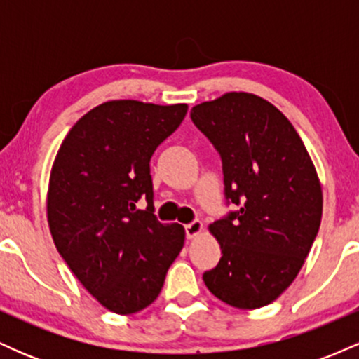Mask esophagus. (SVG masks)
<instances>
[{
	"label": "esophagus",
	"instance_id": "esophagus-1",
	"mask_svg": "<svg viewBox=\"0 0 359 359\" xmlns=\"http://www.w3.org/2000/svg\"><path fill=\"white\" fill-rule=\"evenodd\" d=\"M203 229L204 226L201 221H192L189 222V224H185V234H187L189 240H194V238L199 236V234L203 233Z\"/></svg>",
	"mask_w": 359,
	"mask_h": 359
}]
</instances>
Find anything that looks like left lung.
Returning <instances> with one entry per match:
<instances>
[{
    "mask_svg": "<svg viewBox=\"0 0 359 359\" xmlns=\"http://www.w3.org/2000/svg\"><path fill=\"white\" fill-rule=\"evenodd\" d=\"M222 158L226 197L240 205L209 224L221 246L209 292L236 309L269 306L290 287L323 217V187L282 111L251 93H226L191 111Z\"/></svg>",
    "mask_w": 359,
    "mask_h": 359,
    "instance_id": "1",
    "label": "left lung"
}]
</instances>
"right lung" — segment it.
I'll return each instance as SVG.
<instances>
[{"label":"right lung","instance_id":"obj_1","mask_svg":"<svg viewBox=\"0 0 359 359\" xmlns=\"http://www.w3.org/2000/svg\"><path fill=\"white\" fill-rule=\"evenodd\" d=\"M187 104L106 101L71 128L57 151L47 219L57 251L102 307L135 314L155 302L184 248V226L154 216L150 158ZM145 196L147 210H137Z\"/></svg>","mask_w":359,"mask_h":359}]
</instances>
